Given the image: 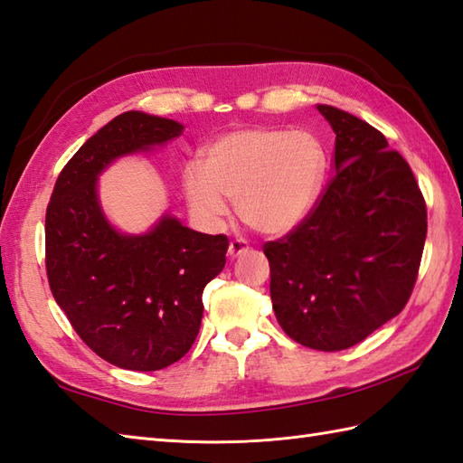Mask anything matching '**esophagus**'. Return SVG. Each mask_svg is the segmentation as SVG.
<instances>
[{
	"label": "esophagus",
	"mask_w": 463,
	"mask_h": 463,
	"mask_svg": "<svg viewBox=\"0 0 463 463\" xmlns=\"http://www.w3.org/2000/svg\"><path fill=\"white\" fill-rule=\"evenodd\" d=\"M245 251H250V243L245 241V240H241V238H238V240H232L230 241V248H228V255L232 260H235V258H240L241 253H245Z\"/></svg>",
	"instance_id": "esophagus-1"
}]
</instances>
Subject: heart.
I'll list each match as a JSON object with an SVG mask.
<instances>
[{
  "label": "heart",
  "instance_id": "heart-1",
  "mask_svg": "<svg viewBox=\"0 0 463 463\" xmlns=\"http://www.w3.org/2000/svg\"><path fill=\"white\" fill-rule=\"evenodd\" d=\"M326 170L325 145L311 130L240 128L212 140L182 182L198 220L218 223L230 200L253 230L281 235L313 212Z\"/></svg>",
  "mask_w": 463,
  "mask_h": 463
}]
</instances>
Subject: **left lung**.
I'll list each match as a JSON object with an SVG mask.
<instances>
[{"label":"left lung","instance_id":"1","mask_svg":"<svg viewBox=\"0 0 463 463\" xmlns=\"http://www.w3.org/2000/svg\"><path fill=\"white\" fill-rule=\"evenodd\" d=\"M335 130L336 174L313 212L267 241L271 303L293 341L345 351L404 309L422 261L428 213L402 154L341 109L317 105Z\"/></svg>","mask_w":463,"mask_h":463}]
</instances>
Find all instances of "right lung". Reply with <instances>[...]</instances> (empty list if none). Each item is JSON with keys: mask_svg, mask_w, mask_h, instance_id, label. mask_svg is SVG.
<instances>
[{"mask_svg": "<svg viewBox=\"0 0 463 463\" xmlns=\"http://www.w3.org/2000/svg\"><path fill=\"white\" fill-rule=\"evenodd\" d=\"M176 120L122 112L92 135L55 182L45 215L51 293L83 343L127 371H160L186 354L200 333L202 293L225 265L228 238L162 215L148 233L107 222L97 178L112 160L182 135Z\"/></svg>", "mask_w": 463, "mask_h": 463, "instance_id": "obj_1", "label": "right lung"}]
</instances>
